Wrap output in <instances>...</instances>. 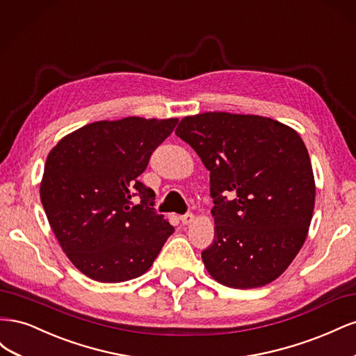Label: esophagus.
Masks as SVG:
<instances>
[{"label": "esophagus", "instance_id": "1", "mask_svg": "<svg viewBox=\"0 0 356 356\" xmlns=\"http://www.w3.org/2000/svg\"><path fill=\"white\" fill-rule=\"evenodd\" d=\"M179 220H181L182 224L187 225V224H190L193 220H195V215H193L191 212H187V213H184V215H181Z\"/></svg>", "mask_w": 356, "mask_h": 356}]
</instances>
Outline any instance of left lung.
I'll return each mask as SVG.
<instances>
[{
    "label": "left lung",
    "mask_w": 356,
    "mask_h": 356,
    "mask_svg": "<svg viewBox=\"0 0 356 356\" xmlns=\"http://www.w3.org/2000/svg\"><path fill=\"white\" fill-rule=\"evenodd\" d=\"M175 134L211 172L215 230L204 267L230 288L270 284L301 250L314 213L303 139L272 118L230 113L184 117Z\"/></svg>",
    "instance_id": "1"
}]
</instances>
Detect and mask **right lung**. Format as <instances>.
<instances>
[{"instance_id": "add662e5", "label": "right lung", "mask_w": 356, "mask_h": 356, "mask_svg": "<svg viewBox=\"0 0 356 356\" xmlns=\"http://www.w3.org/2000/svg\"><path fill=\"white\" fill-rule=\"evenodd\" d=\"M178 118L126 117L80 127L51 149L40 197L63 252L98 282H124L152 267L174 227L138 177Z\"/></svg>"}]
</instances>
